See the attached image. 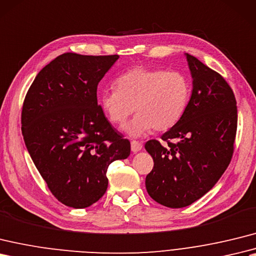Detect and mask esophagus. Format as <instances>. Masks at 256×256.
I'll list each match as a JSON object with an SVG mask.
<instances>
[{"label": "esophagus", "mask_w": 256, "mask_h": 256, "mask_svg": "<svg viewBox=\"0 0 256 256\" xmlns=\"http://www.w3.org/2000/svg\"><path fill=\"white\" fill-rule=\"evenodd\" d=\"M130 148H132V152H138L142 150V142H140L132 140V142H130Z\"/></svg>", "instance_id": "1"}]
</instances>
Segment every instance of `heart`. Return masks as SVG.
I'll use <instances>...</instances> for the list:
<instances>
[{
	"instance_id": "1",
	"label": "heart",
	"mask_w": 256,
	"mask_h": 256,
	"mask_svg": "<svg viewBox=\"0 0 256 256\" xmlns=\"http://www.w3.org/2000/svg\"><path fill=\"white\" fill-rule=\"evenodd\" d=\"M116 86L101 94V108L118 126H122L134 110L138 114L126 128L130 136H140L152 128L162 132L174 126L186 114L192 94L186 74L142 66L121 74Z\"/></svg>"
}]
</instances>
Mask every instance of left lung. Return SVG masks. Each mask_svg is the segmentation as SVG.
<instances>
[{
	"mask_svg": "<svg viewBox=\"0 0 256 256\" xmlns=\"http://www.w3.org/2000/svg\"><path fill=\"white\" fill-rule=\"evenodd\" d=\"M193 90L186 114L174 126L150 140L154 159L146 188L157 203L181 208L215 186L231 162L238 111L232 89L224 77L186 53Z\"/></svg>",
	"mask_w": 256,
	"mask_h": 256,
	"instance_id": "8db88e82",
	"label": "left lung"
}]
</instances>
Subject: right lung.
<instances>
[{"instance_id": "1", "label": "right lung", "mask_w": 256, "mask_h": 256, "mask_svg": "<svg viewBox=\"0 0 256 256\" xmlns=\"http://www.w3.org/2000/svg\"><path fill=\"white\" fill-rule=\"evenodd\" d=\"M118 58L63 53L40 70L24 100L22 130L29 155L54 198L73 208L102 198L109 164L130 156L128 140L97 101L99 82Z\"/></svg>"}]
</instances>
